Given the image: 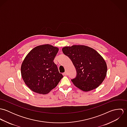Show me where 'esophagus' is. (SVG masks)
<instances>
[{
	"label": "esophagus",
	"instance_id": "1",
	"mask_svg": "<svg viewBox=\"0 0 127 127\" xmlns=\"http://www.w3.org/2000/svg\"><path fill=\"white\" fill-rule=\"evenodd\" d=\"M64 75H68V73L67 71H65V72L64 73Z\"/></svg>",
	"mask_w": 127,
	"mask_h": 127
}]
</instances>
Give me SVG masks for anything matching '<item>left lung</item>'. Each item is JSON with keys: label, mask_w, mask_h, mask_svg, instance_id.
I'll return each mask as SVG.
<instances>
[{"label": "left lung", "mask_w": 127, "mask_h": 127, "mask_svg": "<svg viewBox=\"0 0 127 127\" xmlns=\"http://www.w3.org/2000/svg\"><path fill=\"white\" fill-rule=\"evenodd\" d=\"M64 54L71 60L77 72L73 84L84 91L98 88L105 80L107 72V64L95 50L83 45H74L63 48Z\"/></svg>", "instance_id": "obj_1"}]
</instances>
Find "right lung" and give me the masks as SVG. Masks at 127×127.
Instances as JSON below:
<instances>
[{
  "label": "right lung",
  "instance_id": "obj_1",
  "mask_svg": "<svg viewBox=\"0 0 127 127\" xmlns=\"http://www.w3.org/2000/svg\"><path fill=\"white\" fill-rule=\"evenodd\" d=\"M59 48L43 44L32 49L21 66L22 78L26 86L37 93L46 94L58 85L64 77L53 62Z\"/></svg>",
  "mask_w": 127,
  "mask_h": 127
}]
</instances>
